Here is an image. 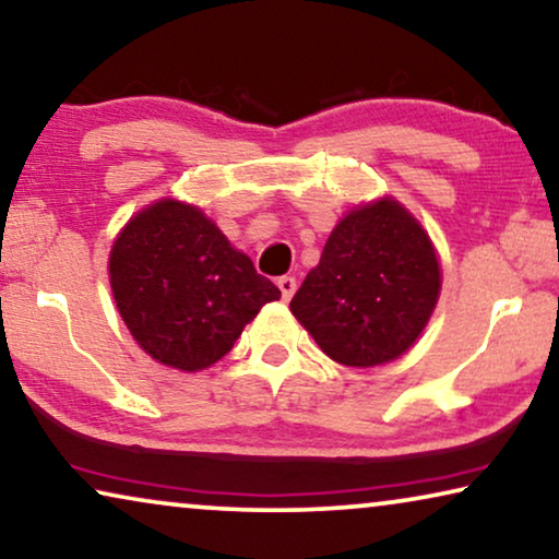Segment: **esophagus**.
Instances as JSON below:
<instances>
[{"instance_id":"obj_1","label":"esophagus","mask_w":559,"mask_h":559,"mask_svg":"<svg viewBox=\"0 0 559 559\" xmlns=\"http://www.w3.org/2000/svg\"><path fill=\"white\" fill-rule=\"evenodd\" d=\"M278 288H281L283 301H290V296L296 294V278L294 276H281L278 278Z\"/></svg>"}]
</instances>
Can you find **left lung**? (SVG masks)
Instances as JSON below:
<instances>
[{
    "mask_svg": "<svg viewBox=\"0 0 559 559\" xmlns=\"http://www.w3.org/2000/svg\"><path fill=\"white\" fill-rule=\"evenodd\" d=\"M440 265L426 230L395 200L352 210L290 298L326 357L374 367L413 347L436 309Z\"/></svg>",
    "mask_w": 559,
    "mask_h": 559,
    "instance_id": "1",
    "label": "left lung"
}]
</instances>
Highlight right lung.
I'll return each mask as SVG.
<instances>
[{
	"label": "right lung",
	"instance_id": "1",
	"mask_svg": "<svg viewBox=\"0 0 559 559\" xmlns=\"http://www.w3.org/2000/svg\"><path fill=\"white\" fill-rule=\"evenodd\" d=\"M108 273L139 347L185 372L223 359L242 326L281 298L212 219L175 200L152 204L123 227Z\"/></svg>",
	"mask_w": 559,
	"mask_h": 559
}]
</instances>
